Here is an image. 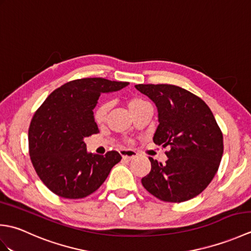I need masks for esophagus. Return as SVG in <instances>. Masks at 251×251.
I'll list each match as a JSON object with an SVG mask.
<instances>
[{
    "label": "esophagus",
    "instance_id": "esophagus-1",
    "mask_svg": "<svg viewBox=\"0 0 251 251\" xmlns=\"http://www.w3.org/2000/svg\"><path fill=\"white\" fill-rule=\"evenodd\" d=\"M120 154L123 158H127V159H132L137 157V153L132 150H121Z\"/></svg>",
    "mask_w": 251,
    "mask_h": 251
}]
</instances>
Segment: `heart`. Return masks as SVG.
Segmentation results:
<instances>
[{
	"label": "heart",
	"mask_w": 251,
	"mask_h": 251,
	"mask_svg": "<svg viewBox=\"0 0 251 251\" xmlns=\"http://www.w3.org/2000/svg\"><path fill=\"white\" fill-rule=\"evenodd\" d=\"M146 103H148L147 101L139 98V97H131V98H128L126 100V105L131 114H134L135 112H137L143 104H146ZM110 109H111V104L109 102L100 104L98 108L95 110V113H94L95 122L97 123V124H102V123H104L106 120V116H108Z\"/></svg>",
	"instance_id": "b5f03b06"
}]
</instances>
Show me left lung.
I'll list each match as a JSON object with an SVG mask.
<instances>
[{"mask_svg":"<svg viewBox=\"0 0 251 251\" xmlns=\"http://www.w3.org/2000/svg\"><path fill=\"white\" fill-rule=\"evenodd\" d=\"M135 87L157 108L154 143L170 149L165 164L149 157L151 172L141 179L142 185L164 201L193 199L210 183L222 158L223 136L214 114L200 97L179 86L139 84Z\"/></svg>","mask_w":251,"mask_h":251,"instance_id":"1","label":"left lung"}]
</instances>
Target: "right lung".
<instances>
[{
    "label": "right lung",
    "instance_id": "add662e5",
    "mask_svg": "<svg viewBox=\"0 0 251 251\" xmlns=\"http://www.w3.org/2000/svg\"><path fill=\"white\" fill-rule=\"evenodd\" d=\"M128 82L88 77L71 81L54 90L29 127V153L35 172L52 193L83 199L100 188L122 156L88 153L84 139L99 129L94 109L101 94L117 92Z\"/></svg>",
    "mask_w": 251,
    "mask_h": 251
}]
</instances>
